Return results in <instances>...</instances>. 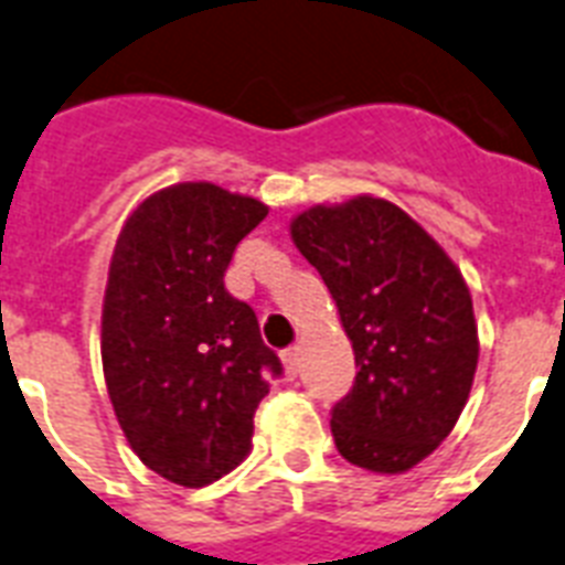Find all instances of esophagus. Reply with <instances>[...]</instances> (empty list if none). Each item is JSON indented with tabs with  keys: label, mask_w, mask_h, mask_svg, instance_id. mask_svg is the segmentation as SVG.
Here are the masks:
<instances>
[{
	"label": "esophagus",
	"mask_w": 565,
	"mask_h": 565,
	"mask_svg": "<svg viewBox=\"0 0 565 565\" xmlns=\"http://www.w3.org/2000/svg\"><path fill=\"white\" fill-rule=\"evenodd\" d=\"M281 362H284V371H287V377L296 380L298 371H301V351H298L296 345L284 348V351H281Z\"/></svg>",
	"instance_id": "obj_1"
}]
</instances>
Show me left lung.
<instances>
[{"label":"left lung","instance_id":"8db88e82","mask_svg":"<svg viewBox=\"0 0 565 565\" xmlns=\"http://www.w3.org/2000/svg\"><path fill=\"white\" fill-rule=\"evenodd\" d=\"M290 235L328 284L360 369L330 412L337 449L374 473H403L452 433L470 397L479 333L465 278L380 196L313 205Z\"/></svg>","mask_w":565,"mask_h":565}]
</instances>
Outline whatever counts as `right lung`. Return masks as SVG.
<instances>
[{"mask_svg": "<svg viewBox=\"0 0 565 565\" xmlns=\"http://www.w3.org/2000/svg\"><path fill=\"white\" fill-rule=\"evenodd\" d=\"M267 211L255 196L179 182L132 211L109 260V401L132 452L182 488H205L249 456L255 409L281 374L255 310L223 284Z\"/></svg>", "mask_w": 565, "mask_h": 565, "instance_id": "1", "label": "right lung"}]
</instances>
